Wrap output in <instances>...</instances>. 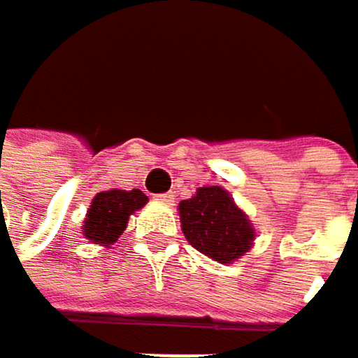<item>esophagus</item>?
I'll return each instance as SVG.
<instances>
[{
  "instance_id": "obj_1",
  "label": "esophagus",
  "mask_w": 358,
  "mask_h": 358,
  "mask_svg": "<svg viewBox=\"0 0 358 358\" xmlns=\"http://www.w3.org/2000/svg\"><path fill=\"white\" fill-rule=\"evenodd\" d=\"M155 201L164 203V205H174V194L166 192V194H155Z\"/></svg>"
}]
</instances>
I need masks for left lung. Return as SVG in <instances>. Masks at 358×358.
I'll use <instances>...</instances> for the list:
<instances>
[{
    "mask_svg": "<svg viewBox=\"0 0 358 358\" xmlns=\"http://www.w3.org/2000/svg\"><path fill=\"white\" fill-rule=\"evenodd\" d=\"M180 224L186 241L220 263H232L252 247L249 215L222 186H201L192 199L180 201Z\"/></svg>",
    "mask_w": 358,
    "mask_h": 358,
    "instance_id": "obj_1",
    "label": "left lung"
}]
</instances>
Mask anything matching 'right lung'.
<instances>
[{
	"mask_svg": "<svg viewBox=\"0 0 358 358\" xmlns=\"http://www.w3.org/2000/svg\"><path fill=\"white\" fill-rule=\"evenodd\" d=\"M147 194L138 188L120 190L111 188L97 192L91 201L87 217L83 222V234L93 245H101L109 249L117 243L120 234L128 226V217L147 205Z\"/></svg>",
	"mask_w": 358,
	"mask_h": 358,
	"instance_id": "obj_1",
	"label": "right lung"
}]
</instances>
